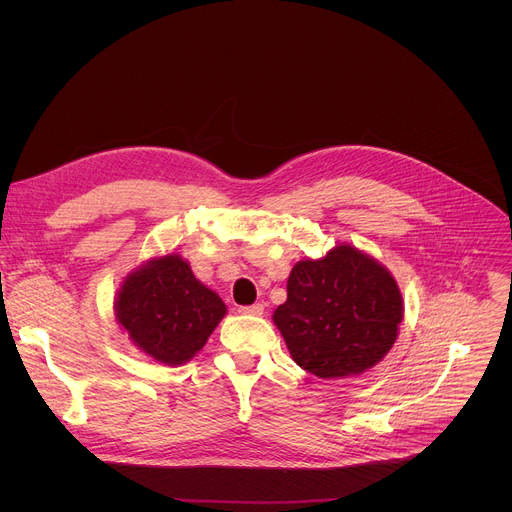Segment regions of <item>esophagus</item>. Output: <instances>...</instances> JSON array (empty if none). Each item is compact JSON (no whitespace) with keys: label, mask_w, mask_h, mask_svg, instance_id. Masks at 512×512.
<instances>
[{"label":"esophagus","mask_w":512,"mask_h":512,"mask_svg":"<svg viewBox=\"0 0 512 512\" xmlns=\"http://www.w3.org/2000/svg\"><path fill=\"white\" fill-rule=\"evenodd\" d=\"M263 304H253V306H243L241 312L247 314V316H261L263 314Z\"/></svg>","instance_id":"34e87169"}]
</instances>
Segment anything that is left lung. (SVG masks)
Here are the masks:
<instances>
[{"label":"left lung","instance_id":"left-lung-1","mask_svg":"<svg viewBox=\"0 0 512 512\" xmlns=\"http://www.w3.org/2000/svg\"><path fill=\"white\" fill-rule=\"evenodd\" d=\"M401 320L403 298L391 271L348 243L298 261L287 300L273 312L291 358L318 379L373 369L393 348Z\"/></svg>","mask_w":512,"mask_h":512}]
</instances>
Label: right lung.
Listing matches in <instances>:
<instances>
[{
    "label": "right lung",
    "mask_w": 512,
    "mask_h": 512,
    "mask_svg": "<svg viewBox=\"0 0 512 512\" xmlns=\"http://www.w3.org/2000/svg\"><path fill=\"white\" fill-rule=\"evenodd\" d=\"M113 310L131 344L168 367L192 360L227 316L225 302L196 279L178 253L154 257L127 273Z\"/></svg>",
    "instance_id": "right-lung-1"
}]
</instances>
